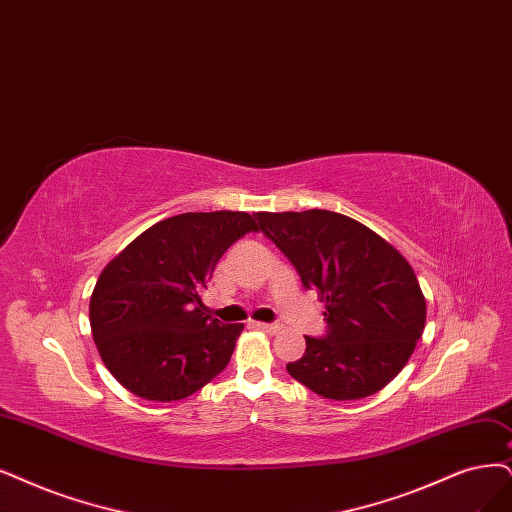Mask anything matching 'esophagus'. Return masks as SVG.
Wrapping results in <instances>:
<instances>
[{"label":"esophagus","mask_w":512,"mask_h":512,"mask_svg":"<svg viewBox=\"0 0 512 512\" xmlns=\"http://www.w3.org/2000/svg\"><path fill=\"white\" fill-rule=\"evenodd\" d=\"M255 327H259L261 331H266V333H276L280 329V325H276V323H255Z\"/></svg>","instance_id":"34e87169"}]
</instances>
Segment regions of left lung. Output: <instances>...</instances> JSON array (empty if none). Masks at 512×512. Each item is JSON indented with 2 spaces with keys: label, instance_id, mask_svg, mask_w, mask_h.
Instances as JSON below:
<instances>
[{
  "label": "left lung",
  "instance_id": "8db88e82",
  "mask_svg": "<svg viewBox=\"0 0 512 512\" xmlns=\"http://www.w3.org/2000/svg\"><path fill=\"white\" fill-rule=\"evenodd\" d=\"M259 230L325 301V337L287 371L333 401H358L407 365L426 325V299L409 261L367 225L333 211L257 213Z\"/></svg>",
  "mask_w": 512,
  "mask_h": 512
}]
</instances>
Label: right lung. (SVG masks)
I'll use <instances>...</instances> for the list:
<instances>
[{
	"instance_id": "add662e5",
	"label": "right lung",
	"mask_w": 512,
	"mask_h": 512,
	"mask_svg": "<svg viewBox=\"0 0 512 512\" xmlns=\"http://www.w3.org/2000/svg\"><path fill=\"white\" fill-rule=\"evenodd\" d=\"M255 230L249 213H183L151 225L107 263L90 297V329L126 390L181 401L227 367L244 325L213 318L200 293L221 255Z\"/></svg>"
}]
</instances>
